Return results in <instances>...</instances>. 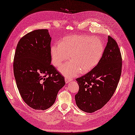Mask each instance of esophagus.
Instances as JSON below:
<instances>
[{"instance_id": "obj_1", "label": "esophagus", "mask_w": 135, "mask_h": 135, "mask_svg": "<svg viewBox=\"0 0 135 135\" xmlns=\"http://www.w3.org/2000/svg\"><path fill=\"white\" fill-rule=\"evenodd\" d=\"M65 83H66V84L69 83V82H70V81H71V79L68 78H65Z\"/></svg>"}]
</instances>
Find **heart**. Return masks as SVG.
I'll list each match as a JSON object with an SVG mask.
<instances>
[{
  "mask_svg": "<svg viewBox=\"0 0 135 135\" xmlns=\"http://www.w3.org/2000/svg\"><path fill=\"white\" fill-rule=\"evenodd\" d=\"M104 50L101 39L89 35H73L64 38L61 43H55L50 48L52 63L55 66L69 57L71 60L59 68L68 78L77 77L90 71L100 62Z\"/></svg>",
  "mask_w": 135,
  "mask_h": 135,
  "instance_id": "heart-1",
  "label": "heart"
}]
</instances>
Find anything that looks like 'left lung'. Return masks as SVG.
<instances>
[{"mask_svg":"<svg viewBox=\"0 0 135 135\" xmlns=\"http://www.w3.org/2000/svg\"><path fill=\"white\" fill-rule=\"evenodd\" d=\"M122 58L116 41L110 36L100 62L92 70L76 79L79 90L75 100L84 112L92 113L103 108L112 97L121 74Z\"/></svg>","mask_w":135,"mask_h":135,"instance_id":"left-lung-1","label":"left lung"}]
</instances>
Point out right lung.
Returning <instances> with one entry per match:
<instances>
[{
    "instance_id": "add662e5",
    "label": "right lung",
    "mask_w": 135,
    "mask_h": 135,
    "mask_svg": "<svg viewBox=\"0 0 135 135\" xmlns=\"http://www.w3.org/2000/svg\"><path fill=\"white\" fill-rule=\"evenodd\" d=\"M51 41L48 30H36L19 40L15 52L14 74L19 93L36 110L51 107L65 84L64 77L51 65Z\"/></svg>"
}]
</instances>
